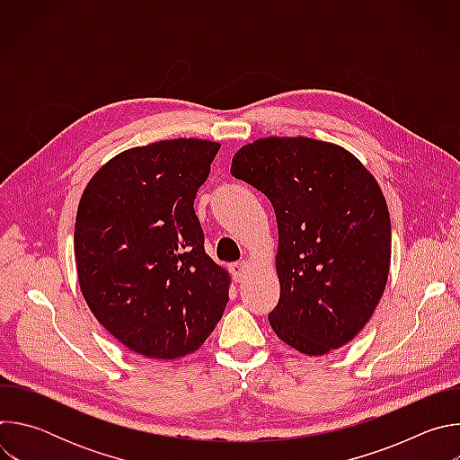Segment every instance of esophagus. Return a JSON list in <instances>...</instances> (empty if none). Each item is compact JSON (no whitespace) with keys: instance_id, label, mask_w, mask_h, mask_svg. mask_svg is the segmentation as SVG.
I'll return each instance as SVG.
<instances>
[{"instance_id":"esophagus-1","label":"esophagus","mask_w":460,"mask_h":460,"mask_svg":"<svg viewBox=\"0 0 460 460\" xmlns=\"http://www.w3.org/2000/svg\"><path fill=\"white\" fill-rule=\"evenodd\" d=\"M231 273L236 282H242L251 273V264L247 260H240V261H236V264L231 266Z\"/></svg>"}]
</instances>
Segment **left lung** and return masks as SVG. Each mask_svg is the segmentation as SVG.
I'll use <instances>...</instances> for the list:
<instances>
[{"instance_id":"obj_1","label":"left lung","mask_w":460,"mask_h":460,"mask_svg":"<svg viewBox=\"0 0 460 460\" xmlns=\"http://www.w3.org/2000/svg\"><path fill=\"white\" fill-rule=\"evenodd\" d=\"M231 174L273 204L280 300L277 337L320 357L349 344L387 284L391 222L375 176L337 144L268 137L236 151Z\"/></svg>"}]
</instances>
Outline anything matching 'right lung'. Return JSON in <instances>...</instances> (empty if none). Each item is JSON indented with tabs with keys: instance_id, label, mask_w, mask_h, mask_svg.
<instances>
[{
	"instance_id": "right-lung-1",
	"label": "right lung",
	"mask_w": 460,
	"mask_h": 460,
	"mask_svg": "<svg viewBox=\"0 0 460 460\" xmlns=\"http://www.w3.org/2000/svg\"><path fill=\"white\" fill-rule=\"evenodd\" d=\"M218 149L199 138L127 149L84 189L78 284L96 320L138 355L194 353L226 311L231 275L206 252L192 208Z\"/></svg>"
}]
</instances>
